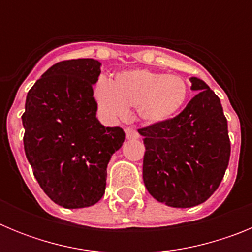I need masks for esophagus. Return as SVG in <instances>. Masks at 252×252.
<instances>
[{
	"label": "esophagus",
	"instance_id": "esophagus-1",
	"mask_svg": "<svg viewBox=\"0 0 252 252\" xmlns=\"http://www.w3.org/2000/svg\"><path fill=\"white\" fill-rule=\"evenodd\" d=\"M125 132H126V139L127 140H135L139 137V132L132 127H126Z\"/></svg>",
	"mask_w": 252,
	"mask_h": 252
}]
</instances>
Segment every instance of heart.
<instances>
[{
  "instance_id": "b5f03b06",
  "label": "heart",
  "mask_w": 252,
  "mask_h": 252,
  "mask_svg": "<svg viewBox=\"0 0 252 252\" xmlns=\"http://www.w3.org/2000/svg\"><path fill=\"white\" fill-rule=\"evenodd\" d=\"M187 95L188 86L183 78L148 69L122 72L113 84L101 79L95 86V98L107 115L125 117L127 108H137L140 117L150 124L174 116Z\"/></svg>"
}]
</instances>
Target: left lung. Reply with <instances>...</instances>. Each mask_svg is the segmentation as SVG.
<instances>
[{"mask_svg": "<svg viewBox=\"0 0 252 252\" xmlns=\"http://www.w3.org/2000/svg\"><path fill=\"white\" fill-rule=\"evenodd\" d=\"M190 82L199 92L179 115L139 128L146 189L158 202L175 208L206 202L221 184L231 154L221 101L202 79Z\"/></svg>", "mask_w": 252, "mask_h": 252, "instance_id": "obj_1", "label": "left lung"}]
</instances>
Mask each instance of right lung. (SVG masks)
Wrapping results in <instances>:
<instances>
[{"mask_svg":"<svg viewBox=\"0 0 252 252\" xmlns=\"http://www.w3.org/2000/svg\"><path fill=\"white\" fill-rule=\"evenodd\" d=\"M99 73L94 59L63 60L26 97V158L45 194L64 208L93 206L103 197L107 164L125 141L121 127H104L95 117Z\"/></svg>","mask_w":252,"mask_h":252,"instance_id":"add662e5","label":"right lung"}]
</instances>
